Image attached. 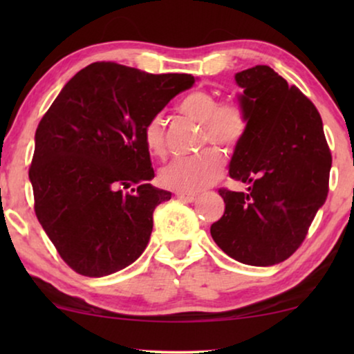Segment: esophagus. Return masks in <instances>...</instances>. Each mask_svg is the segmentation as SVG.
Listing matches in <instances>:
<instances>
[{"mask_svg": "<svg viewBox=\"0 0 354 354\" xmlns=\"http://www.w3.org/2000/svg\"><path fill=\"white\" fill-rule=\"evenodd\" d=\"M177 198H178V200H182V201L193 203V201H196L198 195H192V193H177Z\"/></svg>", "mask_w": 354, "mask_h": 354, "instance_id": "obj_1", "label": "esophagus"}]
</instances>
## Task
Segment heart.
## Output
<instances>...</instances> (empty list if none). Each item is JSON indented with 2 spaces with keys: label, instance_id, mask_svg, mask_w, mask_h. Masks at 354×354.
I'll list each match as a JSON object with an SVG mask.
<instances>
[{
  "label": "heart",
  "instance_id": "heart-1",
  "mask_svg": "<svg viewBox=\"0 0 354 354\" xmlns=\"http://www.w3.org/2000/svg\"><path fill=\"white\" fill-rule=\"evenodd\" d=\"M178 111L201 124V145L212 143L234 149L248 129V111L236 98L217 101L214 91L196 88L183 96ZM166 122L161 114L153 115L143 127L145 147L153 156L166 151ZM224 158L216 149H206L195 158L176 159L159 172V183L177 193H200L219 180Z\"/></svg>",
  "mask_w": 354,
  "mask_h": 354
}]
</instances>
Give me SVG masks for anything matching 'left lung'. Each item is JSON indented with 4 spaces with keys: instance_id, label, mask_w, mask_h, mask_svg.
<instances>
[{
    "instance_id": "8db88e82",
    "label": "left lung",
    "mask_w": 354,
    "mask_h": 354,
    "mask_svg": "<svg viewBox=\"0 0 354 354\" xmlns=\"http://www.w3.org/2000/svg\"><path fill=\"white\" fill-rule=\"evenodd\" d=\"M248 129L229 172L248 192L219 188L224 216L211 225L217 246L235 261L274 266L306 239L328 193L332 154L313 101L269 66L235 75Z\"/></svg>"
}]
</instances>
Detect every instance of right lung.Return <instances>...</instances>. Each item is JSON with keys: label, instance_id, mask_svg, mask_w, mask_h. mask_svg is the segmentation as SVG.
<instances>
[{"label": "right lung", "instance_id": "add662e5", "mask_svg": "<svg viewBox=\"0 0 354 354\" xmlns=\"http://www.w3.org/2000/svg\"><path fill=\"white\" fill-rule=\"evenodd\" d=\"M188 74H147L93 62L67 82L35 132L28 169L35 214L62 261L85 277H104L147 248L153 211L171 200L154 188L143 127Z\"/></svg>", "mask_w": 354, "mask_h": 354}]
</instances>
